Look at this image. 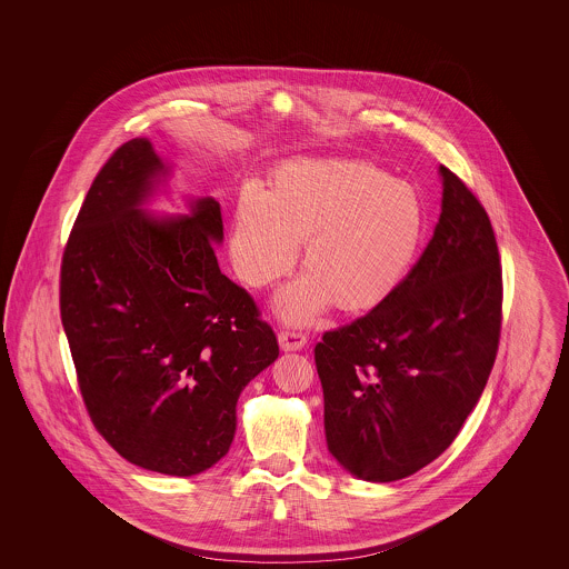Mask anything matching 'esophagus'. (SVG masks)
Wrapping results in <instances>:
<instances>
[{
    "mask_svg": "<svg viewBox=\"0 0 569 569\" xmlns=\"http://www.w3.org/2000/svg\"><path fill=\"white\" fill-rule=\"evenodd\" d=\"M279 346L286 352H295V350H302L307 346V335L298 332V330H281L279 332Z\"/></svg>",
    "mask_w": 569,
    "mask_h": 569,
    "instance_id": "esophagus-1",
    "label": "esophagus"
}]
</instances>
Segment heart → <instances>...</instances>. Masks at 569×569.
<instances>
[{"label": "heart", "mask_w": 569, "mask_h": 569, "mask_svg": "<svg viewBox=\"0 0 569 569\" xmlns=\"http://www.w3.org/2000/svg\"><path fill=\"white\" fill-rule=\"evenodd\" d=\"M418 190L365 162L290 163L267 196L244 191L234 216L232 258L251 288H267L297 262L305 274L279 295L290 322H307L332 300L367 311L392 297L425 234Z\"/></svg>", "instance_id": "obj_1"}]
</instances>
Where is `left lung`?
<instances>
[{
	"mask_svg": "<svg viewBox=\"0 0 569 569\" xmlns=\"http://www.w3.org/2000/svg\"><path fill=\"white\" fill-rule=\"evenodd\" d=\"M433 239L399 290L316 346L328 450L352 476L392 482L459 435L492 371L503 279L487 211L450 168Z\"/></svg>",
	"mask_w": 569,
	"mask_h": 569,
	"instance_id": "1",
	"label": "left lung"
}]
</instances>
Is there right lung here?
I'll return each instance as SVG.
<instances>
[{"label": "right lung", "instance_id": "right-lung-1", "mask_svg": "<svg viewBox=\"0 0 569 569\" xmlns=\"http://www.w3.org/2000/svg\"><path fill=\"white\" fill-rule=\"evenodd\" d=\"M162 170L147 138L100 168L63 247L59 311L96 431L142 469L196 476L228 452L239 395L279 346L219 271V202L168 221L138 209Z\"/></svg>", "mask_w": 569, "mask_h": 569}]
</instances>
